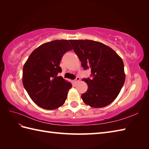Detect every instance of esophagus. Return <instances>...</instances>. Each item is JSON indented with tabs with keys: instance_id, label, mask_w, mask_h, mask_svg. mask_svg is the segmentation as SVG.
Returning <instances> with one entry per match:
<instances>
[{
	"instance_id": "34e87169",
	"label": "esophagus",
	"mask_w": 149,
	"mask_h": 149,
	"mask_svg": "<svg viewBox=\"0 0 149 149\" xmlns=\"http://www.w3.org/2000/svg\"><path fill=\"white\" fill-rule=\"evenodd\" d=\"M80 81V77H77L76 78H75V79L74 81V84H76L77 82H79Z\"/></svg>"
}]
</instances>
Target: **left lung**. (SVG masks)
I'll return each instance as SVG.
<instances>
[{"instance_id":"1","label":"left lung","mask_w":149,"mask_h":149,"mask_svg":"<svg viewBox=\"0 0 149 149\" xmlns=\"http://www.w3.org/2000/svg\"><path fill=\"white\" fill-rule=\"evenodd\" d=\"M73 50L84 70L91 69L90 77L84 79L88 90L83 102L97 108L109 105L118 95L125 75L122 58L104 44L89 40H70Z\"/></svg>"}]
</instances>
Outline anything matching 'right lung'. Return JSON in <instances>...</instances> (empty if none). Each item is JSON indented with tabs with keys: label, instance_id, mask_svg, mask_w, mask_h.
Returning <instances> with one entry per match:
<instances>
[{
	"label": "right lung",
	"instance_id": "1",
	"mask_svg": "<svg viewBox=\"0 0 149 149\" xmlns=\"http://www.w3.org/2000/svg\"><path fill=\"white\" fill-rule=\"evenodd\" d=\"M72 49L68 40H54L31 54L23 68L22 83L31 99L39 107L55 109L65 103L72 84L58 74L63 55Z\"/></svg>",
	"mask_w": 149,
	"mask_h": 149
}]
</instances>
